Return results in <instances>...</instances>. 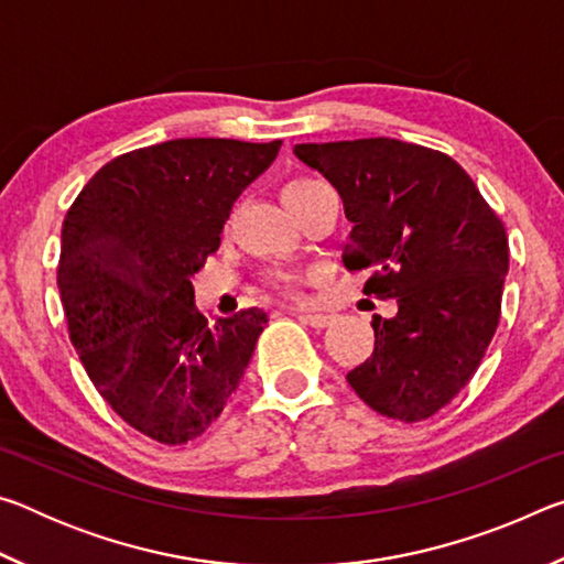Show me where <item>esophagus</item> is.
Returning <instances> with one entry per match:
<instances>
[{
  "instance_id": "1",
  "label": "esophagus",
  "mask_w": 564,
  "mask_h": 564,
  "mask_svg": "<svg viewBox=\"0 0 564 564\" xmlns=\"http://www.w3.org/2000/svg\"><path fill=\"white\" fill-rule=\"evenodd\" d=\"M295 316H299L303 323H308L311 328H328L333 323V316L330 313H311V311H293Z\"/></svg>"
}]
</instances>
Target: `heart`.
<instances>
[{"mask_svg": "<svg viewBox=\"0 0 564 564\" xmlns=\"http://www.w3.org/2000/svg\"><path fill=\"white\" fill-rule=\"evenodd\" d=\"M311 184H316V181H313V178H295V181H291L289 186H285V194H289V191L305 188ZM269 283L273 285V289H279L283 293H295V289H299V275L291 273V271H271Z\"/></svg>", "mask_w": 564, "mask_h": 564, "instance_id": "1", "label": "heart"}]
</instances>
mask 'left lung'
Returning a JSON list of instances; mask_svg holds the SVG:
<instances>
[{"label":"left lung","instance_id":"8db88e82","mask_svg":"<svg viewBox=\"0 0 564 564\" xmlns=\"http://www.w3.org/2000/svg\"><path fill=\"white\" fill-rule=\"evenodd\" d=\"M338 188L352 224L348 271L362 293L395 299L373 318L376 348L346 376L362 403L403 423L433 417L467 386L498 330L508 234L465 169L398 139L299 144Z\"/></svg>","mask_w":564,"mask_h":564}]
</instances>
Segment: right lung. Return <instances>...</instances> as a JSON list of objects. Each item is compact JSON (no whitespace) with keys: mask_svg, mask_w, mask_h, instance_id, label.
<instances>
[{"mask_svg":"<svg viewBox=\"0 0 564 564\" xmlns=\"http://www.w3.org/2000/svg\"><path fill=\"white\" fill-rule=\"evenodd\" d=\"M281 141L174 139L104 164L62 226L56 285L94 388L133 431L184 445L221 415L269 316L206 321L191 275Z\"/></svg>","mask_w":564,"mask_h":564,"instance_id":"right-lung-1","label":"right lung"}]
</instances>
